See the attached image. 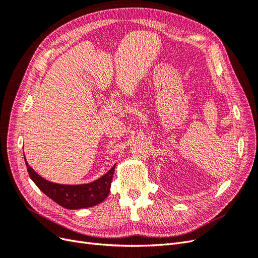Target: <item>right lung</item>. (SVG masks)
<instances>
[{"label":"right lung","mask_w":258,"mask_h":258,"mask_svg":"<svg viewBox=\"0 0 258 258\" xmlns=\"http://www.w3.org/2000/svg\"><path fill=\"white\" fill-rule=\"evenodd\" d=\"M26 159V157H25ZM27 170L31 179L46 196L61 207L70 210L95 207L104 201L111 189L115 166L96 181L87 184L63 185L52 183L37 174L26 160Z\"/></svg>","instance_id":"add662e5"}]
</instances>
